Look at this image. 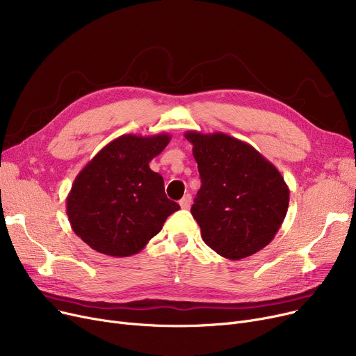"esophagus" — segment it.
Returning a JSON list of instances; mask_svg holds the SVG:
<instances>
[{"label": "esophagus", "mask_w": 356, "mask_h": 356, "mask_svg": "<svg viewBox=\"0 0 356 356\" xmlns=\"http://www.w3.org/2000/svg\"><path fill=\"white\" fill-rule=\"evenodd\" d=\"M180 207L183 208V209H189L191 208V204H192V196L188 193V195H184L181 199H180Z\"/></svg>", "instance_id": "obj_1"}]
</instances>
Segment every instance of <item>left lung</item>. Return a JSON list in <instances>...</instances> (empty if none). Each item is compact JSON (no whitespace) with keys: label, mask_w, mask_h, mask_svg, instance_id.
Segmentation results:
<instances>
[{"label":"left lung","mask_w":356,"mask_h":356,"mask_svg":"<svg viewBox=\"0 0 356 356\" xmlns=\"http://www.w3.org/2000/svg\"><path fill=\"white\" fill-rule=\"evenodd\" d=\"M202 186L192 204L202 239L228 259L267 247L286 218L289 186L277 167L245 141L186 131Z\"/></svg>","instance_id":"obj_1"}]
</instances>
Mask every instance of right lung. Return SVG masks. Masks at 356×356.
<instances>
[{"instance_id":"add662e5","label":"right lung","mask_w":356,"mask_h":356,"mask_svg":"<svg viewBox=\"0 0 356 356\" xmlns=\"http://www.w3.org/2000/svg\"><path fill=\"white\" fill-rule=\"evenodd\" d=\"M170 136L125 134L106 144L74 179L66 197L73 232L105 255L138 254L180 207L149 168Z\"/></svg>"}]
</instances>
